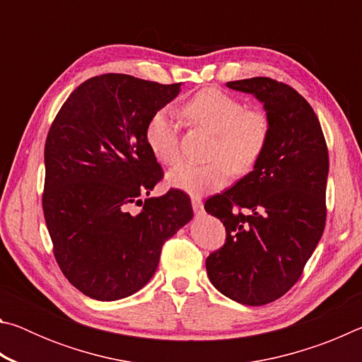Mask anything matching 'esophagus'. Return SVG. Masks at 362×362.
Listing matches in <instances>:
<instances>
[{
	"label": "esophagus",
	"mask_w": 362,
	"mask_h": 362,
	"mask_svg": "<svg viewBox=\"0 0 362 362\" xmlns=\"http://www.w3.org/2000/svg\"><path fill=\"white\" fill-rule=\"evenodd\" d=\"M192 206H193V211L196 216H199V214H203L204 207H203V199L199 198V196H193L192 198Z\"/></svg>",
	"instance_id": "1"
}]
</instances>
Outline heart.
Listing matches in <instances>:
<instances>
[{"instance_id":"obj_1","label":"heart","mask_w":362,"mask_h":362,"mask_svg":"<svg viewBox=\"0 0 362 362\" xmlns=\"http://www.w3.org/2000/svg\"><path fill=\"white\" fill-rule=\"evenodd\" d=\"M183 115L193 126L214 136L207 158L211 163L196 166L182 163L168 174L173 188L189 194H206L228 183L233 173L247 174L255 168L265 151L272 132L268 116L259 108H247L238 97L209 88L194 94ZM145 142L159 163L179 161V127L166 108L150 116L145 126Z\"/></svg>"}]
</instances>
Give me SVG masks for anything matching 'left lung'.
Here are the masks:
<instances>
[{"instance_id": "1", "label": "left lung", "mask_w": 362, "mask_h": 362, "mask_svg": "<svg viewBox=\"0 0 362 362\" xmlns=\"http://www.w3.org/2000/svg\"><path fill=\"white\" fill-rule=\"evenodd\" d=\"M226 86L263 102L272 126L252 173L206 201L226 230L207 276L235 302H274L302 276L326 226L329 151L320 119L289 84L257 76Z\"/></svg>"}]
</instances>
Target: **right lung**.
I'll return each mask as SVG.
<instances>
[{"label":"right lung","instance_id":"obj_1","mask_svg":"<svg viewBox=\"0 0 362 362\" xmlns=\"http://www.w3.org/2000/svg\"><path fill=\"white\" fill-rule=\"evenodd\" d=\"M121 73L89 78L54 118L45 145V212L56 262L84 296L113 302L155 274L163 244L193 217L192 201L170 188L131 204L163 179L145 142L150 116L179 94Z\"/></svg>","mask_w":362,"mask_h":362}]
</instances>
